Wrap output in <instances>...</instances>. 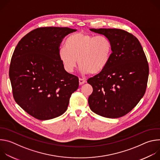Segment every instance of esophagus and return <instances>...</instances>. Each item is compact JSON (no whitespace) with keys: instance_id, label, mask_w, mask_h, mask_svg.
<instances>
[{"instance_id":"34e87169","label":"esophagus","mask_w":160,"mask_h":160,"mask_svg":"<svg viewBox=\"0 0 160 160\" xmlns=\"http://www.w3.org/2000/svg\"><path fill=\"white\" fill-rule=\"evenodd\" d=\"M86 80L85 79H83V78H79V84L80 85H83V83H86Z\"/></svg>"}]
</instances>
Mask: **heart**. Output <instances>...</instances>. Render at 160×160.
Returning a JSON list of instances; mask_svg holds the SVG:
<instances>
[{
    "label": "heart",
    "instance_id": "obj_1",
    "mask_svg": "<svg viewBox=\"0 0 160 160\" xmlns=\"http://www.w3.org/2000/svg\"><path fill=\"white\" fill-rule=\"evenodd\" d=\"M64 47L58 51V57L64 69L72 73L78 65L90 74H97L108 64L112 54V43L103 35L94 36L77 32L68 36Z\"/></svg>",
    "mask_w": 160,
    "mask_h": 160
}]
</instances>
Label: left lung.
Here are the masks:
<instances>
[{"label":"left lung","mask_w":160,"mask_h":160,"mask_svg":"<svg viewBox=\"0 0 160 160\" xmlns=\"http://www.w3.org/2000/svg\"><path fill=\"white\" fill-rule=\"evenodd\" d=\"M109 39L112 54L100 73L87 80L93 92L88 99L90 109L110 118L125 116L144 96L149 65L141 45L133 35L121 29H90Z\"/></svg>","instance_id":"8db88e82"}]
</instances>
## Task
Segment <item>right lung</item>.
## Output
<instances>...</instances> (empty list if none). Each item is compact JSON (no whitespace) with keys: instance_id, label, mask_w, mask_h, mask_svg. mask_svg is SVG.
<instances>
[{"instance_id":"obj_1","label":"right lung","mask_w":160,"mask_h":160,"mask_svg":"<svg viewBox=\"0 0 160 160\" xmlns=\"http://www.w3.org/2000/svg\"><path fill=\"white\" fill-rule=\"evenodd\" d=\"M77 30L41 27L22 37L9 67L13 98L30 115L40 120L61 116L66 111L78 77L68 73L58 57L63 38Z\"/></svg>"}]
</instances>
